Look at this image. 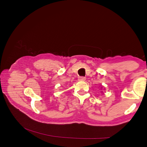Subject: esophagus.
Returning a JSON list of instances; mask_svg holds the SVG:
<instances>
[{"instance_id":"obj_1","label":"esophagus","mask_w":147,"mask_h":147,"mask_svg":"<svg viewBox=\"0 0 147 147\" xmlns=\"http://www.w3.org/2000/svg\"><path fill=\"white\" fill-rule=\"evenodd\" d=\"M85 80H86V79H85V78H84V77H79L78 79L79 81H84Z\"/></svg>"}]
</instances>
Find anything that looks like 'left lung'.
<instances>
[{"mask_svg": "<svg viewBox=\"0 0 147 147\" xmlns=\"http://www.w3.org/2000/svg\"><path fill=\"white\" fill-rule=\"evenodd\" d=\"M101 89H102V87H101ZM101 92H102V91H101Z\"/></svg>", "mask_w": 147, "mask_h": 147, "instance_id": "1", "label": "left lung"}]
</instances>
